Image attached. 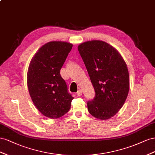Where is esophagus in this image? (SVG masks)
I'll return each instance as SVG.
<instances>
[{
  "label": "esophagus",
  "instance_id": "1",
  "mask_svg": "<svg viewBox=\"0 0 155 155\" xmlns=\"http://www.w3.org/2000/svg\"><path fill=\"white\" fill-rule=\"evenodd\" d=\"M82 94V91L81 90H79L77 92V95L78 96H81Z\"/></svg>",
  "mask_w": 155,
  "mask_h": 155
}]
</instances>
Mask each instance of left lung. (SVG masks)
<instances>
[{
    "label": "left lung",
    "instance_id": "left-lung-1",
    "mask_svg": "<svg viewBox=\"0 0 155 155\" xmlns=\"http://www.w3.org/2000/svg\"><path fill=\"white\" fill-rule=\"evenodd\" d=\"M78 50L84 63L95 97L87 103L94 117L106 120L124 104L129 91V74L124 59L113 46L101 40L81 43Z\"/></svg>",
    "mask_w": 155,
    "mask_h": 155
}]
</instances>
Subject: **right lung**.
<instances>
[{"label": "right lung", "instance_id": "right-lung-1", "mask_svg": "<svg viewBox=\"0 0 155 155\" xmlns=\"http://www.w3.org/2000/svg\"><path fill=\"white\" fill-rule=\"evenodd\" d=\"M72 47L73 44L65 41L48 42L30 62L27 85L30 97L40 113L48 118L61 117L71 108L73 97L60 72Z\"/></svg>", "mask_w": 155, "mask_h": 155}]
</instances>
